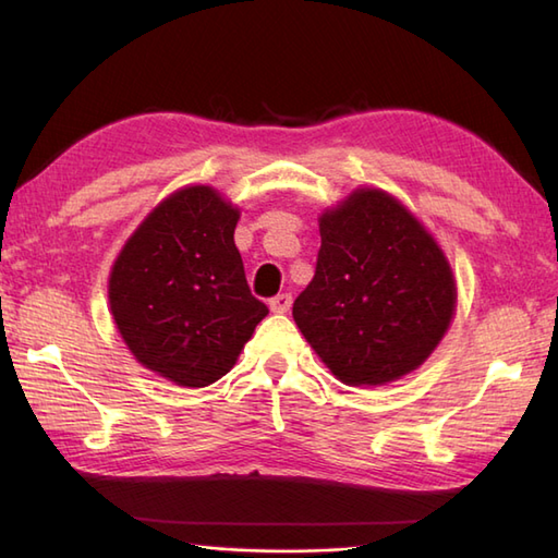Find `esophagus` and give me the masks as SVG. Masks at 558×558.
I'll list each match as a JSON object with an SVG mask.
<instances>
[{
    "mask_svg": "<svg viewBox=\"0 0 558 558\" xmlns=\"http://www.w3.org/2000/svg\"><path fill=\"white\" fill-rule=\"evenodd\" d=\"M268 306H270L272 314H286V312H290V306H292V294H288V292L276 294V298L268 302Z\"/></svg>",
    "mask_w": 558,
    "mask_h": 558,
    "instance_id": "obj_1",
    "label": "esophagus"
}]
</instances>
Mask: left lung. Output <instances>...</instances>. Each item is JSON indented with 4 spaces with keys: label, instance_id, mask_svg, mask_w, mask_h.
Masks as SVG:
<instances>
[{
    "label": "left lung",
    "instance_id": "left-lung-1",
    "mask_svg": "<svg viewBox=\"0 0 558 558\" xmlns=\"http://www.w3.org/2000/svg\"><path fill=\"white\" fill-rule=\"evenodd\" d=\"M318 232L316 272L292 306L306 342L345 386H384L417 369L456 314L444 248L374 186L324 210Z\"/></svg>",
    "mask_w": 558,
    "mask_h": 558
}]
</instances>
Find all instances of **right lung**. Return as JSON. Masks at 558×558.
<instances>
[{
  "mask_svg": "<svg viewBox=\"0 0 558 558\" xmlns=\"http://www.w3.org/2000/svg\"><path fill=\"white\" fill-rule=\"evenodd\" d=\"M240 208L213 186L177 189L117 254L110 312L138 364L184 388L228 374L268 314L234 246Z\"/></svg>",
  "mask_w": 558,
  "mask_h": 558,
  "instance_id": "1",
  "label": "right lung"
}]
</instances>
